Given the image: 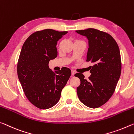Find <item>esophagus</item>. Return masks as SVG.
Listing matches in <instances>:
<instances>
[{
	"instance_id": "1",
	"label": "esophagus",
	"mask_w": 134,
	"mask_h": 134,
	"mask_svg": "<svg viewBox=\"0 0 134 134\" xmlns=\"http://www.w3.org/2000/svg\"><path fill=\"white\" fill-rule=\"evenodd\" d=\"M71 72H72V75H75V71H73V70H72Z\"/></svg>"
}]
</instances>
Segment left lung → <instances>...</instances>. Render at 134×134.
<instances>
[{
	"mask_svg": "<svg viewBox=\"0 0 134 134\" xmlns=\"http://www.w3.org/2000/svg\"><path fill=\"white\" fill-rule=\"evenodd\" d=\"M76 32L88 40L86 61L93 64L88 80L82 74H75L81 81L76 88L78 97L86 106L97 108L110 99L119 81L122 68L119 48L107 32L94 28Z\"/></svg>",
	"mask_w": 134,
	"mask_h": 134,
	"instance_id": "obj_1",
	"label": "left lung"
}]
</instances>
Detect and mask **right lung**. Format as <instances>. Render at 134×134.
Segmentation results:
<instances>
[{
    "label": "right lung",
    "mask_w": 134,
    "mask_h": 134,
    "mask_svg": "<svg viewBox=\"0 0 134 134\" xmlns=\"http://www.w3.org/2000/svg\"><path fill=\"white\" fill-rule=\"evenodd\" d=\"M67 32L52 29L38 31L28 37L22 47L18 76L28 100L39 109H49L59 102L71 76L68 68L53 72L49 66V61L58 56L57 43Z\"/></svg>",
    "instance_id": "1"
}]
</instances>
